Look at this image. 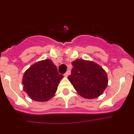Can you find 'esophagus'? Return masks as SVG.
I'll use <instances>...</instances> for the list:
<instances>
[{
    "label": "esophagus",
    "instance_id": "esophagus-1",
    "mask_svg": "<svg viewBox=\"0 0 134 134\" xmlns=\"http://www.w3.org/2000/svg\"><path fill=\"white\" fill-rule=\"evenodd\" d=\"M70 74H71V71H70L69 70H68V71H67V72H65V73L64 76H65V77H67V76H68L69 75H70Z\"/></svg>",
    "mask_w": 134,
    "mask_h": 134
}]
</instances>
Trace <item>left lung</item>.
Segmentation results:
<instances>
[{
	"label": "left lung",
	"instance_id": "obj_1",
	"mask_svg": "<svg viewBox=\"0 0 134 134\" xmlns=\"http://www.w3.org/2000/svg\"><path fill=\"white\" fill-rule=\"evenodd\" d=\"M68 79L81 97L93 99L103 93L108 86V80L105 70L95 62L76 59Z\"/></svg>",
	"mask_w": 134,
	"mask_h": 134
}]
</instances>
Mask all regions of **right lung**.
<instances>
[{
	"label": "right lung",
	"instance_id": "1",
	"mask_svg": "<svg viewBox=\"0 0 134 134\" xmlns=\"http://www.w3.org/2000/svg\"><path fill=\"white\" fill-rule=\"evenodd\" d=\"M63 78L51 59L40 61L31 65L24 73L23 90L33 100L46 102L54 96Z\"/></svg>",
	"mask_w": 134,
	"mask_h": 134
}]
</instances>
